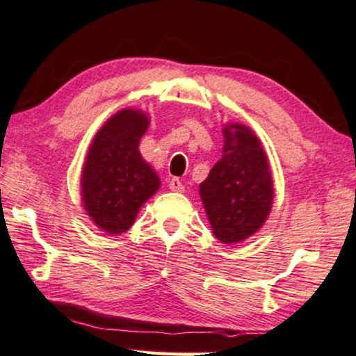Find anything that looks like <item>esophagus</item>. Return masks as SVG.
Wrapping results in <instances>:
<instances>
[{
	"instance_id": "34e87169",
	"label": "esophagus",
	"mask_w": 356,
	"mask_h": 356,
	"mask_svg": "<svg viewBox=\"0 0 356 356\" xmlns=\"http://www.w3.org/2000/svg\"><path fill=\"white\" fill-rule=\"evenodd\" d=\"M169 188L172 192H184V184L179 181V179H170L169 181Z\"/></svg>"
}]
</instances>
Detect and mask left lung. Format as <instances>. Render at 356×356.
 I'll use <instances>...</instances> for the list:
<instances>
[{
	"mask_svg": "<svg viewBox=\"0 0 356 356\" xmlns=\"http://www.w3.org/2000/svg\"><path fill=\"white\" fill-rule=\"evenodd\" d=\"M222 135V156L200 184V197L216 239L236 244L257 233L267 220L273 182L267 154L249 127L231 123Z\"/></svg>",
	"mask_w": 356,
	"mask_h": 356,
	"instance_id": "8db88e82",
	"label": "left lung"
}]
</instances>
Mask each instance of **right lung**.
I'll return each instance as SVG.
<instances>
[{
  "instance_id": "right-lung-1",
  "label": "right lung",
  "mask_w": 356,
  "mask_h": 356,
  "mask_svg": "<svg viewBox=\"0 0 356 356\" xmlns=\"http://www.w3.org/2000/svg\"><path fill=\"white\" fill-rule=\"evenodd\" d=\"M148 125L145 112L123 108L104 123L89 146L81 174L83 207L107 234L130 229L141 205L161 186L138 151Z\"/></svg>"
}]
</instances>
